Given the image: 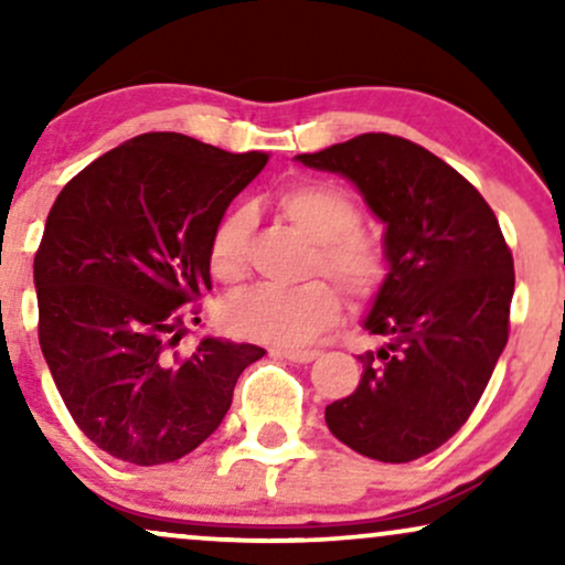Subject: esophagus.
<instances>
[{
  "mask_svg": "<svg viewBox=\"0 0 565 565\" xmlns=\"http://www.w3.org/2000/svg\"><path fill=\"white\" fill-rule=\"evenodd\" d=\"M276 355H284V359L291 361V364H310V361L319 359V350H274Z\"/></svg>",
  "mask_w": 565,
  "mask_h": 565,
  "instance_id": "obj_1",
  "label": "esophagus"
}]
</instances>
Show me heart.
Listing matches in <instances>:
<instances>
[{
    "label": "heart",
    "instance_id": "1",
    "mask_svg": "<svg viewBox=\"0 0 565 565\" xmlns=\"http://www.w3.org/2000/svg\"><path fill=\"white\" fill-rule=\"evenodd\" d=\"M281 215L316 242L313 263L334 276L355 300L377 295L387 276L382 246L359 231V206L337 185L305 180L284 188L276 196ZM252 215L246 210L228 212L210 238V270L217 281L233 284L246 270ZM340 316V297L332 284L316 281L302 287H255L228 300L223 310L225 327L246 340L270 345H302L332 327Z\"/></svg>",
    "mask_w": 565,
    "mask_h": 565
}]
</instances>
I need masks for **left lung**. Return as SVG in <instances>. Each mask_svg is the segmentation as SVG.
Listing matches in <instances>:
<instances>
[{
  "label": "left lung",
  "instance_id": "8db88e82",
  "mask_svg": "<svg viewBox=\"0 0 565 565\" xmlns=\"http://www.w3.org/2000/svg\"><path fill=\"white\" fill-rule=\"evenodd\" d=\"M295 159L342 174L385 223L387 276L364 319L382 345L359 355V387L323 417L353 451L412 462L468 423L489 385L508 345L512 255L481 193L417 142L366 132Z\"/></svg>",
  "mask_w": 565,
  "mask_h": 565
}]
</instances>
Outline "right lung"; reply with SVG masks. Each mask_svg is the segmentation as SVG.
<instances>
[{
	"label": "right lung",
	"instance_id": "add662e5",
	"mask_svg": "<svg viewBox=\"0 0 565 565\" xmlns=\"http://www.w3.org/2000/svg\"><path fill=\"white\" fill-rule=\"evenodd\" d=\"M268 153L146 132L57 193L34 257L39 345L79 430L121 462L164 465L204 444L265 350L178 345L212 289L210 238Z\"/></svg>",
	"mask_w": 565,
	"mask_h": 565
}]
</instances>
